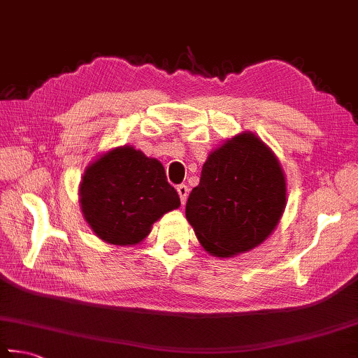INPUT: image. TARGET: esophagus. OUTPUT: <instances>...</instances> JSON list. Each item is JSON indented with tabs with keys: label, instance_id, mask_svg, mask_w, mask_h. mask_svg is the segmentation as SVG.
Returning <instances> with one entry per match:
<instances>
[{
	"label": "esophagus",
	"instance_id": "esophagus-1",
	"mask_svg": "<svg viewBox=\"0 0 358 358\" xmlns=\"http://www.w3.org/2000/svg\"><path fill=\"white\" fill-rule=\"evenodd\" d=\"M177 192H178V196H180V200H181V203H186V200H187V194H189V189H187V186L186 185H180V186H177Z\"/></svg>",
	"mask_w": 358,
	"mask_h": 358
}]
</instances>
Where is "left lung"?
Instances as JSON below:
<instances>
[{"instance_id":"8db88e82","label":"left lung","mask_w":358,"mask_h":358,"mask_svg":"<svg viewBox=\"0 0 358 358\" xmlns=\"http://www.w3.org/2000/svg\"><path fill=\"white\" fill-rule=\"evenodd\" d=\"M287 206V178L275 153L252 131L208 155L186 219L201 247L230 258L255 249L277 229Z\"/></svg>"}]
</instances>
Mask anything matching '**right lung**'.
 <instances>
[{
  "label": "right lung",
  "mask_w": 358,
  "mask_h": 358,
  "mask_svg": "<svg viewBox=\"0 0 358 358\" xmlns=\"http://www.w3.org/2000/svg\"><path fill=\"white\" fill-rule=\"evenodd\" d=\"M80 206L96 238L113 245H138L166 213L180 208L157 158L131 145L96 157L80 181Z\"/></svg>",
  "instance_id": "add662e5"
}]
</instances>
